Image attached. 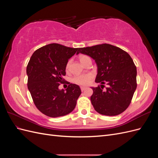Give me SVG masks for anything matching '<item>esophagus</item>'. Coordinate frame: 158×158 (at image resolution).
<instances>
[{"mask_svg": "<svg viewBox=\"0 0 158 158\" xmlns=\"http://www.w3.org/2000/svg\"><path fill=\"white\" fill-rule=\"evenodd\" d=\"M85 89H86V87H85V86H80V89H81V91H83L84 90H85Z\"/></svg>", "mask_w": 158, "mask_h": 158, "instance_id": "34e87169", "label": "esophagus"}]
</instances>
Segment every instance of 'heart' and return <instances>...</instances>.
<instances>
[{
    "label": "heart",
    "instance_id": "b5f03b06",
    "mask_svg": "<svg viewBox=\"0 0 158 158\" xmlns=\"http://www.w3.org/2000/svg\"><path fill=\"white\" fill-rule=\"evenodd\" d=\"M88 59H90L88 55H80L79 56V60L81 62V63L82 64H84L85 62L88 60ZM71 63V60H69L67 63L66 64L65 66V69L66 70H68L69 69V66ZM93 77V76L91 74H80V75H78V76H76L75 77L73 78V82H74L76 84H78V85H86L89 83V81L92 80Z\"/></svg>",
    "mask_w": 158,
    "mask_h": 158
}]
</instances>
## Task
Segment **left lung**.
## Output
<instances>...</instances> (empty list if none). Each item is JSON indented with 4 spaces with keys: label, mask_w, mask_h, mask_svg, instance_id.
Wrapping results in <instances>:
<instances>
[{
    "label": "left lung",
    "mask_w": 158,
    "mask_h": 158,
    "mask_svg": "<svg viewBox=\"0 0 158 158\" xmlns=\"http://www.w3.org/2000/svg\"><path fill=\"white\" fill-rule=\"evenodd\" d=\"M80 52L92 57L98 65L95 82L102 85L92 88L94 92L90 98L95 111L107 116L125 111L137 86L136 67L131 56L119 47L107 44L81 47L76 54Z\"/></svg>",
    "instance_id": "left-lung-1"
}]
</instances>
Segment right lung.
<instances>
[{
    "label": "right lung",
    "instance_id": "add662e5",
    "mask_svg": "<svg viewBox=\"0 0 158 158\" xmlns=\"http://www.w3.org/2000/svg\"><path fill=\"white\" fill-rule=\"evenodd\" d=\"M78 48L51 44L37 49L27 64V88L35 106L50 117L68 114L74 110L81 89L78 85L67 83L68 88L59 89L64 84L65 66Z\"/></svg>",
    "mask_w": 158,
    "mask_h": 158
}]
</instances>
